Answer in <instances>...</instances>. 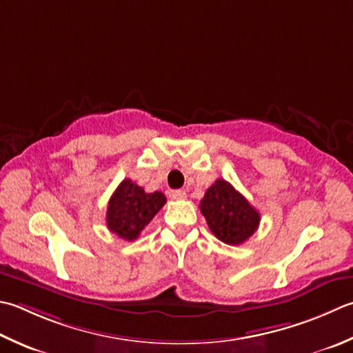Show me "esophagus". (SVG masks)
Masks as SVG:
<instances>
[{"mask_svg": "<svg viewBox=\"0 0 353 353\" xmlns=\"http://www.w3.org/2000/svg\"><path fill=\"white\" fill-rule=\"evenodd\" d=\"M170 197L172 200H182V199H186V192L183 190H172L170 191Z\"/></svg>", "mask_w": 353, "mask_h": 353, "instance_id": "esophagus-1", "label": "esophagus"}]
</instances>
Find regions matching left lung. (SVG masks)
I'll list each match as a JSON object with an SVG mask.
<instances>
[{
    "instance_id": "1",
    "label": "left lung",
    "mask_w": 353,
    "mask_h": 353,
    "mask_svg": "<svg viewBox=\"0 0 353 353\" xmlns=\"http://www.w3.org/2000/svg\"><path fill=\"white\" fill-rule=\"evenodd\" d=\"M211 232L226 245H241L257 231L260 214L234 186L217 179L200 200Z\"/></svg>"
}]
</instances>
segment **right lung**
<instances>
[{
	"instance_id": "obj_1",
	"label": "right lung",
	"mask_w": 353,
	"mask_h": 353,
	"mask_svg": "<svg viewBox=\"0 0 353 353\" xmlns=\"http://www.w3.org/2000/svg\"><path fill=\"white\" fill-rule=\"evenodd\" d=\"M165 203L167 197L161 191L145 192L142 186L123 179L108 200V230L117 237L133 241Z\"/></svg>"
}]
</instances>
